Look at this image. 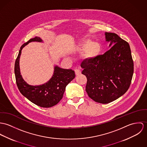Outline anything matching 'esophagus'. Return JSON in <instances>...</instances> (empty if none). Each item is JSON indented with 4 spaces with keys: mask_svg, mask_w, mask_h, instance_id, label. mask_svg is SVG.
Instances as JSON below:
<instances>
[{
    "mask_svg": "<svg viewBox=\"0 0 147 147\" xmlns=\"http://www.w3.org/2000/svg\"><path fill=\"white\" fill-rule=\"evenodd\" d=\"M74 71H75V73H76V76H78L81 74V71L79 69H75Z\"/></svg>",
    "mask_w": 147,
    "mask_h": 147,
    "instance_id": "esophagus-1",
    "label": "esophagus"
}]
</instances>
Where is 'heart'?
<instances>
[{"mask_svg":"<svg viewBox=\"0 0 147 147\" xmlns=\"http://www.w3.org/2000/svg\"><path fill=\"white\" fill-rule=\"evenodd\" d=\"M78 49L84 52V56L87 60L97 57L101 52L102 47L100 44L95 42L90 39H84L80 42Z\"/></svg>","mask_w":147,"mask_h":147,"instance_id":"heart-1","label":"heart"}]
</instances>
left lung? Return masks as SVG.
Masks as SVG:
<instances>
[{
	"instance_id": "obj_1",
	"label": "left lung",
	"mask_w": 147,
	"mask_h": 147,
	"mask_svg": "<svg viewBox=\"0 0 147 147\" xmlns=\"http://www.w3.org/2000/svg\"><path fill=\"white\" fill-rule=\"evenodd\" d=\"M110 49L97 57L84 61L82 74L87 81L86 91L95 101L108 104L123 95L129 89L134 73V62L129 44L117 34L106 33Z\"/></svg>"
}]
</instances>
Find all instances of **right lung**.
Returning <instances> with one entry per match:
<instances>
[{
  "label": "right lung",
  "mask_w": 147,
  "mask_h": 147,
  "mask_svg": "<svg viewBox=\"0 0 147 147\" xmlns=\"http://www.w3.org/2000/svg\"><path fill=\"white\" fill-rule=\"evenodd\" d=\"M31 42H42V40L35 36L20 47L15 64L17 86L22 95L35 105L43 108H50L61 100L66 86L75 78V73L71 69H64L56 66L52 77L44 84L33 86L26 83L20 74L19 61L21 50Z\"/></svg>",
  "instance_id": "add662e5"
}]
</instances>
